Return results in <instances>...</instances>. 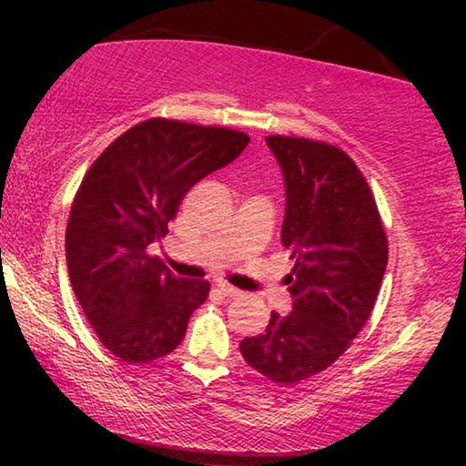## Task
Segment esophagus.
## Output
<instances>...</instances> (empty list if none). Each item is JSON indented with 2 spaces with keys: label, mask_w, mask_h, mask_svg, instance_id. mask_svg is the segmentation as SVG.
<instances>
[{
  "label": "esophagus",
  "mask_w": 466,
  "mask_h": 466,
  "mask_svg": "<svg viewBox=\"0 0 466 466\" xmlns=\"http://www.w3.org/2000/svg\"><path fill=\"white\" fill-rule=\"evenodd\" d=\"M218 292H220L222 297H227V299H238V297H241V290L233 289V286H228V284H218Z\"/></svg>",
  "instance_id": "esophagus-1"
}]
</instances>
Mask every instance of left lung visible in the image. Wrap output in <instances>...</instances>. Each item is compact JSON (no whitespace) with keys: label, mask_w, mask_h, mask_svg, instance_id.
<instances>
[{"label":"left lung","mask_w":466,"mask_h":466,"mask_svg":"<svg viewBox=\"0 0 466 466\" xmlns=\"http://www.w3.org/2000/svg\"><path fill=\"white\" fill-rule=\"evenodd\" d=\"M282 165V244L297 258L289 316L273 311L265 333L239 343L244 360L290 386L324 371L373 314L388 263V235L367 177L320 139L267 136Z\"/></svg>","instance_id":"8db88e82"}]
</instances>
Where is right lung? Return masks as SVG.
I'll return each mask as SVG.
<instances>
[{
    "mask_svg": "<svg viewBox=\"0 0 466 466\" xmlns=\"http://www.w3.org/2000/svg\"><path fill=\"white\" fill-rule=\"evenodd\" d=\"M248 142L244 131L157 116L114 139L82 177L66 231L67 271L116 359L144 365L180 346L209 282L174 278L148 248L165 238L184 195Z\"/></svg>",
    "mask_w": 466,
    "mask_h": 466,
    "instance_id": "obj_1",
    "label": "right lung"
}]
</instances>
